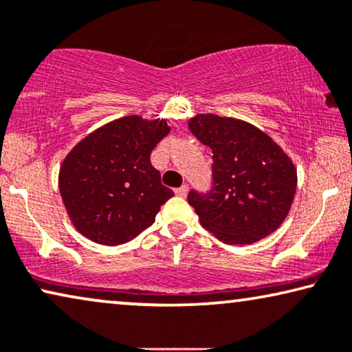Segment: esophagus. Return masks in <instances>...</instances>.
<instances>
[{"label": "esophagus", "mask_w": 352, "mask_h": 352, "mask_svg": "<svg viewBox=\"0 0 352 352\" xmlns=\"http://www.w3.org/2000/svg\"><path fill=\"white\" fill-rule=\"evenodd\" d=\"M186 192H188V185H182L180 188H177V190H175V195L180 196V197H185Z\"/></svg>", "instance_id": "obj_1"}]
</instances>
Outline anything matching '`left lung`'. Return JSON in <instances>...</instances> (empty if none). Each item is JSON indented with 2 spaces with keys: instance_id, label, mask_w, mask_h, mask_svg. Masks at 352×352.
Wrapping results in <instances>:
<instances>
[{
  "instance_id": "left-lung-1",
  "label": "left lung",
  "mask_w": 352,
  "mask_h": 352,
  "mask_svg": "<svg viewBox=\"0 0 352 352\" xmlns=\"http://www.w3.org/2000/svg\"><path fill=\"white\" fill-rule=\"evenodd\" d=\"M188 126L214 161L209 190L188 192L202 226L232 245L271 234L294 201V162L273 138L244 121L197 115Z\"/></svg>"
}]
</instances>
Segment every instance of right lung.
<instances>
[{"mask_svg": "<svg viewBox=\"0 0 352 352\" xmlns=\"http://www.w3.org/2000/svg\"><path fill=\"white\" fill-rule=\"evenodd\" d=\"M164 120L126 116L97 129L70 151L58 186L78 231L103 245H120L155 223L174 196L150 162L169 133Z\"/></svg>", "mask_w": 352, "mask_h": 352, "instance_id": "obj_1", "label": "right lung"}]
</instances>
